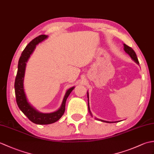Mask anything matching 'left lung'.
Returning a JSON list of instances; mask_svg holds the SVG:
<instances>
[{"mask_svg":"<svg viewBox=\"0 0 154 154\" xmlns=\"http://www.w3.org/2000/svg\"><path fill=\"white\" fill-rule=\"evenodd\" d=\"M124 51H126V53H127L128 54L130 55V57L132 59V60L134 61L137 64L139 65V61H138V57H137L135 51L133 50V49L131 48L130 47H129L128 45H126L125 44H124ZM87 97H88V109H89V112L91 114V111H90L89 105V93H88V92H87ZM91 115H92V114H91ZM98 120H99V119H98ZM99 120H100L101 122H107V123H112V122H109V121H105V120H100V119H99ZM117 122H118V121H117Z\"/></svg>","mask_w":154,"mask_h":154,"instance_id":"left-lung-1","label":"left lung"}]
</instances>
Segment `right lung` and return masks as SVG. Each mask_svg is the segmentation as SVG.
<instances>
[{"instance_id": "right-lung-1", "label": "right lung", "mask_w": 154, "mask_h": 154, "mask_svg": "<svg viewBox=\"0 0 154 154\" xmlns=\"http://www.w3.org/2000/svg\"><path fill=\"white\" fill-rule=\"evenodd\" d=\"M47 38L48 35H39V36L34 38L33 40H32L27 45V46L25 48L24 51H22L20 57L19 59L18 71L14 83L16 99L18 106L22 112L28 118L29 120L32 121V122L37 124H50L57 122L59 119H60V118L63 116L65 112V103H66L67 97L75 88L73 87L66 91L61 107L54 112H40L36 109H35L28 103L24 92V84H23V83H24L26 65V62L28 61L29 57H30V55L33 53L36 45L40 43L42 41H44Z\"/></svg>"}]
</instances>
